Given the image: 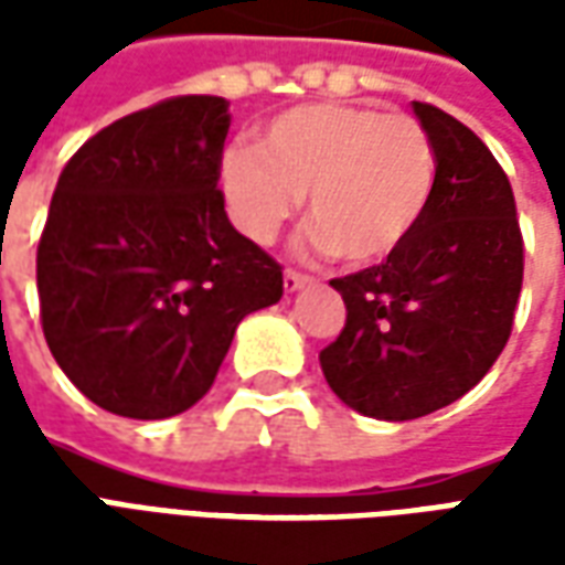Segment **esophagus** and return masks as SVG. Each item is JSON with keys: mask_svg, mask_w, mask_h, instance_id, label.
<instances>
[{"mask_svg": "<svg viewBox=\"0 0 565 565\" xmlns=\"http://www.w3.org/2000/svg\"><path fill=\"white\" fill-rule=\"evenodd\" d=\"M308 281H311V278L302 275V271H296V269L284 271V290H287V294H296V290H299V287H306Z\"/></svg>", "mask_w": 565, "mask_h": 565, "instance_id": "esophagus-1", "label": "esophagus"}]
</instances>
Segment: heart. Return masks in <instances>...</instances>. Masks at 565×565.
Returning <instances> with one entry per match:
<instances>
[{
	"label": "heart",
	"instance_id": "1",
	"mask_svg": "<svg viewBox=\"0 0 565 565\" xmlns=\"http://www.w3.org/2000/svg\"><path fill=\"white\" fill-rule=\"evenodd\" d=\"M436 150L408 115L308 103L271 117L259 148L223 150L221 186L235 223L271 242L308 193V242L351 266L393 257L424 221Z\"/></svg>",
	"mask_w": 565,
	"mask_h": 565
}]
</instances>
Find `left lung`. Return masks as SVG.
Listing matches in <instances>:
<instances>
[{"mask_svg":"<svg viewBox=\"0 0 565 565\" xmlns=\"http://www.w3.org/2000/svg\"><path fill=\"white\" fill-rule=\"evenodd\" d=\"M415 115L436 150L424 221L393 257L332 278L348 318L320 351L344 405L415 420L469 393L514 327L523 235L509 174L472 129L429 103Z\"/></svg>","mask_w":565,"mask_h":565,"instance_id":"8db88e82","label":"left lung"}]
</instances>
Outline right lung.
<instances>
[{"label": "right lung", "instance_id": "obj_1", "mask_svg": "<svg viewBox=\"0 0 565 565\" xmlns=\"http://www.w3.org/2000/svg\"><path fill=\"white\" fill-rule=\"evenodd\" d=\"M230 103L172 96L120 117L60 172L35 254L51 354L90 403L136 420L196 405L235 327L284 294L217 186Z\"/></svg>", "mask_w": 565, "mask_h": 565}]
</instances>
